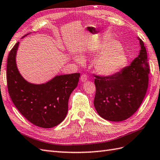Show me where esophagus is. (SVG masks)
Here are the masks:
<instances>
[{"mask_svg": "<svg viewBox=\"0 0 160 160\" xmlns=\"http://www.w3.org/2000/svg\"><path fill=\"white\" fill-rule=\"evenodd\" d=\"M80 80L81 82H86L87 80V76L86 74H83V75H82V76L80 77Z\"/></svg>", "mask_w": 160, "mask_h": 160, "instance_id": "obj_1", "label": "esophagus"}]
</instances>
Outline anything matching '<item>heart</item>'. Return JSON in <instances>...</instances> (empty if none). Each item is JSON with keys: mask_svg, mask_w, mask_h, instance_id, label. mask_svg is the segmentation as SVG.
<instances>
[{"mask_svg": "<svg viewBox=\"0 0 160 160\" xmlns=\"http://www.w3.org/2000/svg\"><path fill=\"white\" fill-rule=\"evenodd\" d=\"M91 54L98 57L95 62V69L99 74L109 76L117 73L127 64L128 57L120 43L115 40L100 44L91 51ZM76 61L82 62L80 58Z\"/></svg>", "mask_w": 160, "mask_h": 160, "instance_id": "obj_1", "label": "heart"}]
</instances>
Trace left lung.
<instances>
[{
	"label": "left lung",
	"mask_w": 160,
	"mask_h": 160,
	"mask_svg": "<svg viewBox=\"0 0 160 160\" xmlns=\"http://www.w3.org/2000/svg\"><path fill=\"white\" fill-rule=\"evenodd\" d=\"M138 39L140 50L130 65L112 76H95L94 106L99 116L106 120H126L136 112L146 95L149 66L146 48Z\"/></svg>",
	"instance_id": "8db88e82"
}]
</instances>
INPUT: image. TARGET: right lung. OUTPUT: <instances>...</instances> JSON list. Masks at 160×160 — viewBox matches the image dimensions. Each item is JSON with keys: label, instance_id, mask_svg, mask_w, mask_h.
I'll return each instance as SVG.
<instances>
[{"label": "right lung", "instance_id": "obj_1", "mask_svg": "<svg viewBox=\"0 0 160 160\" xmlns=\"http://www.w3.org/2000/svg\"><path fill=\"white\" fill-rule=\"evenodd\" d=\"M18 46L19 42L10 51L7 58V82L10 98L19 112L32 124L43 128H53L65 119L69 98L78 86L80 74L57 76L41 84L30 83L17 68Z\"/></svg>", "mask_w": 160, "mask_h": 160}]
</instances>
